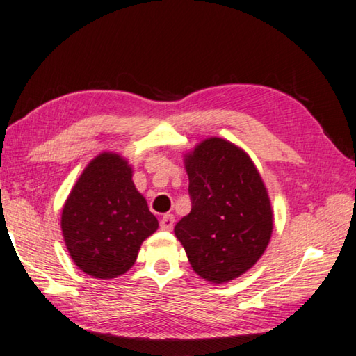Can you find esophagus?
<instances>
[{
    "label": "esophagus",
    "mask_w": 356,
    "mask_h": 356,
    "mask_svg": "<svg viewBox=\"0 0 356 356\" xmlns=\"http://www.w3.org/2000/svg\"><path fill=\"white\" fill-rule=\"evenodd\" d=\"M160 227L163 229V231H172V227H174V215L166 213V215L161 216Z\"/></svg>",
    "instance_id": "34e87169"
}]
</instances>
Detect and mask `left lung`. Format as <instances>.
Instances as JSON below:
<instances>
[{
    "mask_svg": "<svg viewBox=\"0 0 356 356\" xmlns=\"http://www.w3.org/2000/svg\"><path fill=\"white\" fill-rule=\"evenodd\" d=\"M190 213L174 234L202 280L238 278L267 250L273 232L268 191L250 155L222 138H207L185 154Z\"/></svg>",
    "mask_w": 356,
    "mask_h": 356,
    "instance_id": "left-lung-1",
    "label": "left lung"
}]
</instances>
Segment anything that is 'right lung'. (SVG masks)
Segmentation results:
<instances>
[{
	"mask_svg": "<svg viewBox=\"0 0 356 356\" xmlns=\"http://www.w3.org/2000/svg\"><path fill=\"white\" fill-rule=\"evenodd\" d=\"M134 170L116 152L89 161L63 207L65 246L78 268L111 280L134 267L141 243L159 229L134 184Z\"/></svg>",
	"mask_w": 356,
	"mask_h": 356,
	"instance_id": "add662e5",
	"label": "right lung"
}]
</instances>
